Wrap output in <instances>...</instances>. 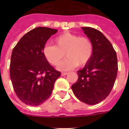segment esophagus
Instances as JSON below:
<instances>
[{"instance_id": "34e87169", "label": "esophagus", "mask_w": 129, "mask_h": 129, "mask_svg": "<svg viewBox=\"0 0 129 129\" xmlns=\"http://www.w3.org/2000/svg\"><path fill=\"white\" fill-rule=\"evenodd\" d=\"M67 74H68V73H67V72H62V73H61V76H66V75H67Z\"/></svg>"}]
</instances>
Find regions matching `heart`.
<instances>
[{
  "mask_svg": "<svg viewBox=\"0 0 129 129\" xmlns=\"http://www.w3.org/2000/svg\"><path fill=\"white\" fill-rule=\"evenodd\" d=\"M53 44H46L43 50L45 59L57 66L65 55L67 57L58 67L61 71L70 70L76 66L85 65L90 60L94 46L90 39L76 34L65 33L54 39Z\"/></svg>",
  "mask_w": 129,
  "mask_h": 129,
  "instance_id": "obj_1",
  "label": "heart"
}]
</instances>
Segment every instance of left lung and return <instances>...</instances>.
Returning <instances> with one entry per match:
<instances>
[{
    "label": "left lung",
    "mask_w": 129,
    "mask_h": 129,
    "mask_svg": "<svg viewBox=\"0 0 129 129\" xmlns=\"http://www.w3.org/2000/svg\"><path fill=\"white\" fill-rule=\"evenodd\" d=\"M81 28L92 41L94 52L84 68L77 71L78 79L72 89L81 101L95 105L105 100L113 88L118 59L112 44L101 31L90 27Z\"/></svg>",
    "instance_id": "1"
}]
</instances>
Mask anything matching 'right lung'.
Returning a JSON list of instances; mask_svg holds the SVG:
<instances>
[{
  "label": "right lung",
  "instance_id": "1",
  "mask_svg": "<svg viewBox=\"0 0 129 129\" xmlns=\"http://www.w3.org/2000/svg\"><path fill=\"white\" fill-rule=\"evenodd\" d=\"M57 29L37 27L25 34L13 49L10 66L16 95L26 105L38 106L50 98L61 76L44 57L46 41Z\"/></svg>",
  "mask_w": 129,
  "mask_h": 129
}]
</instances>
